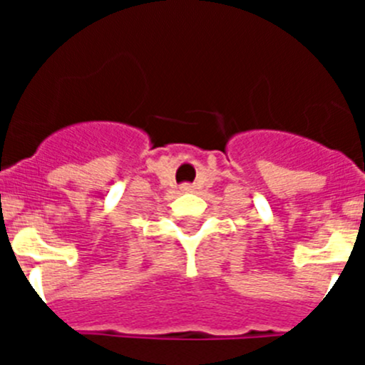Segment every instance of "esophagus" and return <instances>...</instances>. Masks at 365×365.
I'll list each match as a JSON object with an SVG mask.
<instances>
[{
  "label": "esophagus",
  "instance_id": "obj_1",
  "mask_svg": "<svg viewBox=\"0 0 365 365\" xmlns=\"http://www.w3.org/2000/svg\"><path fill=\"white\" fill-rule=\"evenodd\" d=\"M180 190L188 193V192H193V190H195V186H193V185H182V186H180Z\"/></svg>",
  "mask_w": 365,
  "mask_h": 365
}]
</instances>
